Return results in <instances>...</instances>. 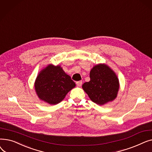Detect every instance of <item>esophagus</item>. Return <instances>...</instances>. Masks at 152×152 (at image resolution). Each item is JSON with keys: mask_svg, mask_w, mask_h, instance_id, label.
<instances>
[{"mask_svg": "<svg viewBox=\"0 0 152 152\" xmlns=\"http://www.w3.org/2000/svg\"><path fill=\"white\" fill-rule=\"evenodd\" d=\"M83 84V81H77L76 82V85L78 86V87H80Z\"/></svg>", "mask_w": 152, "mask_h": 152, "instance_id": "1", "label": "esophagus"}]
</instances>
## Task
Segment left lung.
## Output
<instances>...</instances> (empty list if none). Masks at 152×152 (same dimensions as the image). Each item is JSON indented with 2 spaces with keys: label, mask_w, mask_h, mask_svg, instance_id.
Masks as SVG:
<instances>
[{
  "label": "left lung",
  "mask_w": 152,
  "mask_h": 152,
  "mask_svg": "<svg viewBox=\"0 0 152 152\" xmlns=\"http://www.w3.org/2000/svg\"><path fill=\"white\" fill-rule=\"evenodd\" d=\"M90 78L89 82L83 84V89L92 102L102 105L116 97L119 81L108 66L105 64L95 66L90 72Z\"/></svg>",
  "instance_id": "1"
}]
</instances>
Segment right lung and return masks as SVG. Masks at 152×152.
Listing matches in <instances>:
<instances>
[{
  "label": "right lung",
  "instance_id": "obj_1",
  "mask_svg": "<svg viewBox=\"0 0 152 152\" xmlns=\"http://www.w3.org/2000/svg\"><path fill=\"white\" fill-rule=\"evenodd\" d=\"M75 86V82L60 66L50 65L37 76L34 87L40 99L55 105L63 100Z\"/></svg>",
  "mask_w": 152,
  "mask_h": 152
}]
</instances>
